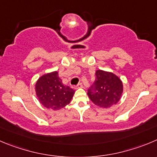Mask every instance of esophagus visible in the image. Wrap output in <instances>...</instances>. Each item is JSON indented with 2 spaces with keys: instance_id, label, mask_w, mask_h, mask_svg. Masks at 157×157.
Here are the masks:
<instances>
[{
  "instance_id": "esophagus-1",
  "label": "esophagus",
  "mask_w": 157,
  "mask_h": 157,
  "mask_svg": "<svg viewBox=\"0 0 157 157\" xmlns=\"http://www.w3.org/2000/svg\"><path fill=\"white\" fill-rule=\"evenodd\" d=\"M81 88H82V83H78V84L75 86V89H81Z\"/></svg>"
}]
</instances>
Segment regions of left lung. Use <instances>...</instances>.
Masks as SVG:
<instances>
[{
    "mask_svg": "<svg viewBox=\"0 0 157 157\" xmlns=\"http://www.w3.org/2000/svg\"><path fill=\"white\" fill-rule=\"evenodd\" d=\"M122 92L123 85L117 75L98 69L95 71V80L87 94L97 106L108 109L119 102Z\"/></svg>",
    "mask_w": 157,
    "mask_h": 157,
    "instance_id": "left-lung-1",
    "label": "left lung"
}]
</instances>
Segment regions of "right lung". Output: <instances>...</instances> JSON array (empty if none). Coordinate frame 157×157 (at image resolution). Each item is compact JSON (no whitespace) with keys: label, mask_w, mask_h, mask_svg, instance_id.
Masks as SVG:
<instances>
[{"label":"right lung","mask_w":157,"mask_h":157,"mask_svg":"<svg viewBox=\"0 0 157 157\" xmlns=\"http://www.w3.org/2000/svg\"><path fill=\"white\" fill-rule=\"evenodd\" d=\"M35 91L42 105L55 111L68 105L75 94V90L62 83L58 71L41 76L35 85Z\"/></svg>","instance_id":"right-lung-1"}]
</instances>
